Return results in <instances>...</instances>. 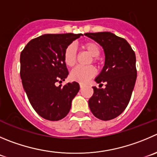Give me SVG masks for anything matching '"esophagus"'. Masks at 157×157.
I'll list each match as a JSON object with an SVG mask.
<instances>
[{
	"instance_id": "34e87169",
	"label": "esophagus",
	"mask_w": 157,
	"mask_h": 157,
	"mask_svg": "<svg viewBox=\"0 0 157 157\" xmlns=\"http://www.w3.org/2000/svg\"><path fill=\"white\" fill-rule=\"evenodd\" d=\"M84 87H85L84 84H80V89H83Z\"/></svg>"
}]
</instances>
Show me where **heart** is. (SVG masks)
Wrapping results in <instances>:
<instances>
[{"label": "heart", "instance_id": "b5f03b06", "mask_svg": "<svg viewBox=\"0 0 157 157\" xmlns=\"http://www.w3.org/2000/svg\"><path fill=\"white\" fill-rule=\"evenodd\" d=\"M82 48L92 56L90 63L98 62V56L100 54V48L98 44L93 41H87L81 45ZM64 62L68 67H73L76 62V51L73 45H68L64 52ZM96 74L93 66L77 67L70 74L71 79L79 83H86Z\"/></svg>", "mask_w": 157, "mask_h": 157}]
</instances>
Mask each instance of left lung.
<instances>
[{
  "label": "left lung",
  "instance_id": "1",
  "mask_svg": "<svg viewBox=\"0 0 157 157\" xmlns=\"http://www.w3.org/2000/svg\"><path fill=\"white\" fill-rule=\"evenodd\" d=\"M102 46L105 65L95 81L99 89L92 87L94 93L89 100L92 114L107 121L119 116L127 107L136 80V55L126 40L113 33H86ZM106 83L102 89L101 83Z\"/></svg>",
  "mask_w": 157,
  "mask_h": 157
}]
</instances>
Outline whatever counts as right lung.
<instances>
[{"label": "right lung", "mask_w": 157, "mask_h": 157, "mask_svg": "<svg viewBox=\"0 0 157 157\" xmlns=\"http://www.w3.org/2000/svg\"><path fill=\"white\" fill-rule=\"evenodd\" d=\"M82 34H47L31 40L21 53V78L30 103L44 119L58 121L69 113L79 91L76 82L64 86L68 75L64 62L65 48Z\"/></svg>", "instance_id": "right-lung-1"}]
</instances>
